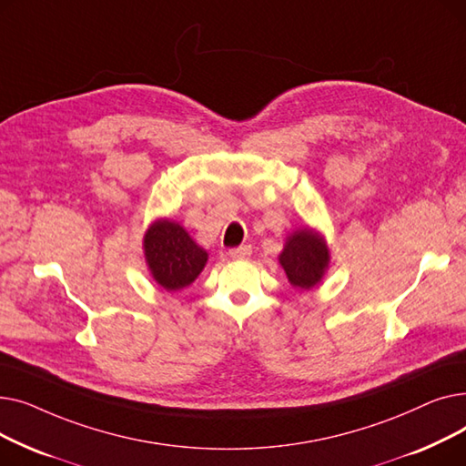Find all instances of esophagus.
I'll return each instance as SVG.
<instances>
[{
	"mask_svg": "<svg viewBox=\"0 0 466 466\" xmlns=\"http://www.w3.org/2000/svg\"><path fill=\"white\" fill-rule=\"evenodd\" d=\"M228 255H230L232 258H236V260H243V258H248V257L251 255V246H239V248H234V249H230V251H228Z\"/></svg>",
	"mask_w": 466,
	"mask_h": 466,
	"instance_id": "esophagus-1",
	"label": "esophagus"
}]
</instances>
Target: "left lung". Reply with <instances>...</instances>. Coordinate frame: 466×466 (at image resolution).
Listing matches in <instances>:
<instances>
[{"instance_id":"8db88e82","label":"left lung","mask_w":466,"mask_h":466,"mask_svg":"<svg viewBox=\"0 0 466 466\" xmlns=\"http://www.w3.org/2000/svg\"><path fill=\"white\" fill-rule=\"evenodd\" d=\"M279 264L292 287L309 290L319 285L330 264L325 238L308 227L292 232L279 255Z\"/></svg>"}]
</instances>
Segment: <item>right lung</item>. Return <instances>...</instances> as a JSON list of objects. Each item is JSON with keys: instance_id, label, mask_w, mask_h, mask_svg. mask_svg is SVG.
I'll use <instances>...</instances> for the list:
<instances>
[{"instance_id": "1", "label": "right lung", "mask_w": 466, "mask_h": 466, "mask_svg": "<svg viewBox=\"0 0 466 466\" xmlns=\"http://www.w3.org/2000/svg\"><path fill=\"white\" fill-rule=\"evenodd\" d=\"M143 251L153 279L169 292L188 287L208 262V251L169 218H158L147 228Z\"/></svg>"}]
</instances>
